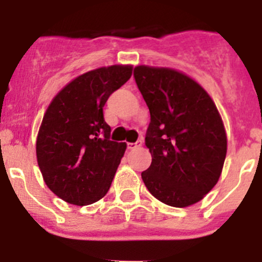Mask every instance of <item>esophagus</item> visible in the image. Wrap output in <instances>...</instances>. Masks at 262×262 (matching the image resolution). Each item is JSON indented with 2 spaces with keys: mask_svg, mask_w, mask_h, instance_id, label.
Returning <instances> with one entry per match:
<instances>
[{
  "mask_svg": "<svg viewBox=\"0 0 262 262\" xmlns=\"http://www.w3.org/2000/svg\"><path fill=\"white\" fill-rule=\"evenodd\" d=\"M142 146V142L138 141L136 143H128V149H136V148L141 147Z\"/></svg>",
  "mask_w": 262,
  "mask_h": 262,
  "instance_id": "esophagus-1",
  "label": "esophagus"
}]
</instances>
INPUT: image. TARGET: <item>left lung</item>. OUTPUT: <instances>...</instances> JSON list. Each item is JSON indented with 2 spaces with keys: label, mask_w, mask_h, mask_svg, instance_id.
I'll use <instances>...</instances> for the list:
<instances>
[{
  "label": "left lung",
  "mask_w": 262,
  "mask_h": 262,
  "mask_svg": "<svg viewBox=\"0 0 262 262\" xmlns=\"http://www.w3.org/2000/svg\"><path fill=\"white\" fill-rule=\"evenodd\" d=\"M134 78L150 113L152 163L142 172L144 185L165 204L190 207L221 178L227 155L222 116L202 84L181 71L142 64Z\"/></svg>",
  "instance_id": "8db88e82"
}]
</instances>
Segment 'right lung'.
I'll list each match as a JSON object with an SVG mask.
<instances>
[{"mask_svg": "<svg viewBox=\"0 0 262 262\" xmlns=\"http://www.w3.org/2000/svg\"><path fill=\"white\" fill-rule=\"evenodd\" d=\"M132 72V64H114L82 73L53 97L43 116L39 168L47 186L70 204H92L109 191L126 143L110 141L102 107Z\"/></svg>", "mask_w": 262, "mask_h": 262, "instance_id": "1", "label": "right lung"}]
</instances>
